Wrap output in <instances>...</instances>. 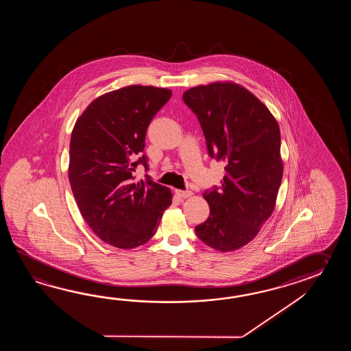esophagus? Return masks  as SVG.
<instances>
[{"instance_id":"1","label":"esophagus","mask_w":351,"mask_h":351,"mask_svg":"<svg viewBox=\"0 0 351 351\" xmlns=\"http://www.w3.org/2000/svg\"><path fill=\"white\" fill-rule=\"evenodd\" d=\"M177 195L179 198H189L193 195V193L191 191H177Z\"/></svg>"}]
</instances>
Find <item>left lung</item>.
Instances as JSON below:
<instances>
[{
  "label": "left lung",
  "mask_w": 351,
  "mask_h": 351,
  "mask_svg": "<svg viewBox=\"0 0 351 351\" xmlns=\"http://www.w3.org/2000/svg\"><path fill=\"white\" fill-rule=\"evenodd\" d=\"M183 101L201 123L209 156L222 160L226 171L221 186L203 193L209 217L195 233L219 252L239 250L276 206L284 172L280 128L267 106L236 82L194 86Z\"/></svg>",
  "instance_id": "1"
}]
</instances>
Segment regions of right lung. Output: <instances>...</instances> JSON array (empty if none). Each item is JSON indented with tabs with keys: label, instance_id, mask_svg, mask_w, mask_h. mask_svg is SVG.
Here are the masks:
<instances>
[{
	"label": "right lung",
	"instance_id": "1",
	"mask_svg": "<svg viewBox=\"0 0 351 351\" xmlns=\"http://www.w3.org/2000/svg\"><path fill=\"white\" fill-rule=\"evenodd\" d=\"M165 88L130 85L90 103L70 139L69 180L82 218L99 239L121 250L142 246L172 204L171 189L136 182L150 121L171 99Z\"/></svg>",
	"mask_w": 351,
	"mask_h": 351
}]
</instances>
